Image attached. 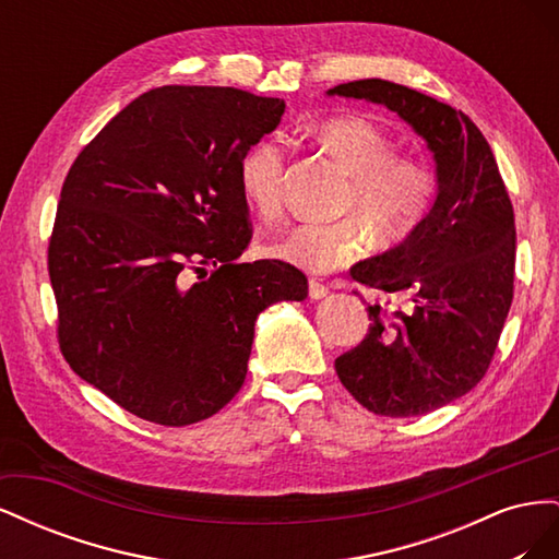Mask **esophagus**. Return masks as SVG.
Instances as JSON below:
<instances>
[{"label": "esophagus", "instance_id": "34e87169", "mask_svg": "<svg viewBox=\"0 0 559 559\" xmlns=\"http://www.w3.org/2000/svg\"><path fill=\"white\" fill-rule=\"evenodd\" d=\"M308 292H310L312 300H319V298H326L329 296V286L317 282V280H310L308 282Z\"/></svg>", "mask_w": 559, "mask_h": 559}]
</instances>
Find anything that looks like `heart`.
Returning <instances> with one entry per match:
<instances>
[{"mask_svg": "<svg viewBox=\"0 0 559 559\" xmlns=\"http://www.w3.org/2000/svg\"><path fill=\"white\" fill-rule=\"evenodd\" d=\"M312 142L349 175L343 212L360 218L378 245H399L425 222L436 195L431 163L419 154H394V140L364 116H335L312 128ZM286 151L273 140L253 142L238 163L242 205L261 218L282 210ZM359 221V222H360ZM358 222V223H359ZM356 218L335 224L300 222L265 247L267 257L302 273L324 275L359 257L366 233Z\"/></svg>", "mask_w": 559, "mask_h": 559, "instance_id": "b5f03b06", "label": "heart"}]
</instances>
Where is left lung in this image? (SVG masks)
<instances>
[{"label": "left lung", "mask_w": 559, "mask_h": 559, "mask_svg": "<svg viewBox=\"0 0 559 559\" xmlns=\"http://www.w3.org/2000/svg\"><path fill=\"white\" fill-rule=\"evenodd\" d=\"M329 95L384 105L427 140L438 191L425 222L349 275L399 296L403 310L368 306L364 341L335 373L364 408L415 417L476 386L497 352L513 302L515 216L483 132L454 107L382 79L341 83Z\"/></svg>", "instance_id": "8db88e82"}]
</instances>
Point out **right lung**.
Segmentation results:
<instances>
[{
  "instance_id": "1",
  "label": "right lung",
  "mask_w": 559,
  "mask_h": 559,
  "mask_svg": "<svg viewBox=\"0 0 559 559\" xmlns=\"http://www.w3.org/2000/svg\"><path fill=\"white\" fill-rule=\"evenodd\" d=\"M282 114L284 99L240 88H154L67 173L48 242L58 343L128 413L212 417L240 392L257 317L308 296L294 265L238 263L251 240L238 163Z\"/></svg>"
}]
</instances>
